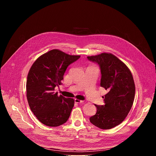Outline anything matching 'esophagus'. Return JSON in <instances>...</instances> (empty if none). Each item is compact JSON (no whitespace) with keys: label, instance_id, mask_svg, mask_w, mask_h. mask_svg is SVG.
<instances>
[{"label":"esophagus","instance_id":"1","mask_svg":"<svg viewBox=\"0 0 156 156\" xmlns=\"http://www.w3.org/2000/svg\"><path fill=\"white\" fill-rule=\"evenodd\" d=\"M75 103L79 104V103H83L84 101H82V100H80V99H75Z\"/></svg>","mask_w":156,"mask_h":156}]
</instances>
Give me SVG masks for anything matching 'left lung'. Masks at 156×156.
Returning <instances> with one entry per match:
<instances>
[{
	"label": "left lung",
	"mask_w": 156,
	"mask_h": 156,
	"mask_svg": "<svg viewBox=\"0 0 156 156\" xmlns=\"http://www.w3.org/2000/svg\"><path fill=\"white\" fill-rule=\"evenodd\" d=\"M87 58L99 64L101 86L108 91L102 97L105 105H95L96 114L90 120L101 129H111L120 124L130 111L135 99L134 80L128 66L112 54L104 52Z\"/></svg>",
	"instance_id": "obj_1"
}]
</instances>
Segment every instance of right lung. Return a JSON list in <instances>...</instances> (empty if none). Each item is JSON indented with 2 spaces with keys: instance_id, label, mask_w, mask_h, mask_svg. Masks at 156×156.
<instances>
[{
  "instance_id": "1",
  "label": "right lung",
  "mask_w": 156,
  "mask_h": 156,
  "mask_svg": "<svg viewBox=\"0 0 156 156\" xmlns=\"http://www.w3.org/2000/svg\"><path fill=\"white\" fill-rule=\"evenodd\" d=\"M80 55H71L52 49L39 57L27 76V97L31 110L42 123L55 127L68 120L75 100L55 93L68 66Z\"/></svg>"
}]
</instances>
